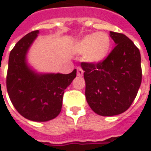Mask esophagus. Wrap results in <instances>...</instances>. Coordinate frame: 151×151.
I'll return each mask as SVG.
<instances>
[{
    "label": "esophagus",
    "instance_id": "34e87169",
    "mask_svg": "<svg viewBox=\"0 0 151 151\" xmlns=\"http://www.w3.org/2000/svg\"><path fill=\"white\" fill-rule=\"evenodd\" d=\"M84 74V70L81 69V67H77V76H82Z\"/></svg>",
    "mask_w": 151,
    "mask_h": 151
}]
</instances>
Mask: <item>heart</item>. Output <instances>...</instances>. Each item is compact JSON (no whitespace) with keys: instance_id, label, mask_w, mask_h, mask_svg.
Returning a JSON list of instances; mask_svg holds the SVG:
<instances>
[{"instance_id":"obj_1","label":"heart","mask_w":151,"mask_h":151,"mask_svg":"<svg viewBox=\"0 0 151 151\" xmlns=\"http://www.w3.org/2000/svg\"><path fill=\"white\" fill-rule=\"evenodd\" d=\"M112 49V39L104 32H93L85 36L76 44V50L84 55L89 63H100L109 55Z\"/></svg>"}]
</instances>
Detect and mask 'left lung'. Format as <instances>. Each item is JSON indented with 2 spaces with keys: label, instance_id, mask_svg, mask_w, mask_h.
Listing matches in <instances>:
<instances>
[{
  "label": "left lung",
  "instance_id": "left-lung-1",
  "mask_svg": "<svg viewBox=\"0 0 151 151\" xmlns=\"http://www.w3.org/2000/svg\"><path fill=\"white\" fill-rule=\"evenodd\" d=\"M110 36L116 46L104 60L81 64L87 103L101 116H114L129 109L142 80L139 49L123 33L110 32Z\"/></svg>",
  "mask_w": 151,
  "mask_h": 151
}]
</instances>
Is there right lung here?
Masks as SVG:
<instances>
[{"label": "right lung", "instance_id": "right-lung-1", "mask_svg": "<svg viewBox=\"0 0 151 151\" xmlns=\"http://www.w3.org/2000/svg\"><path fill=\"white\" fill-rule=\"evenodd\" d=\"M38 31L27 33L16 44L9 56L6 89L17 111L25 119L45 122L61 111L65 90L76 76V70L67 75H38L26 64V54Z\"/></svg>", "mask_w": 151, "mask_h": 151}]
</instances>
